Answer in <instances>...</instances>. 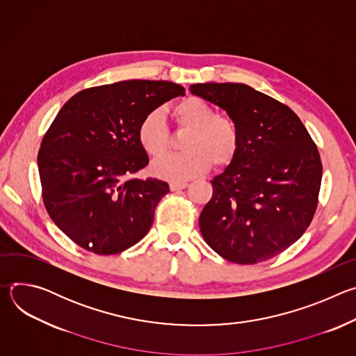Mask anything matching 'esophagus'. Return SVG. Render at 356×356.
<instances>
[{
  "instance_id": "1",
  "label": "esophagus",
  "mask_w": 356,
  "mask_h": 356,
  "mask_svg": "<svg viewBox=\"0 0 356 356\" xmlns=\"http://www.w3.org/2000/svg\"><path fill=\"white\" fill-rule=\"evenodd\" d=\"M187 187L186 181H172L170 183V190L172 191H177V190H183Z\"/></svg>"
}]
</instances>
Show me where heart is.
Returning a JSON list of instances; mask_svg holds the SVG:
<instances>
[{"label": "heart", "mask_w": 356, "mask_h": 356, "mask_svg": "<svg viewBox=\"0 0 356 356\" xmlns=\"http://www.w3.org/2000/svg\"><path fill=\"white\" fill-rule=\"evenodd\" d=\"M179 129H186L181 154L163 158L154 166L159 177L181 181L206 172L211 163L225 168L238 155L241 136L236 122L200 97H186L172 107ZM139 146L149 158H162L170 147V131L159 111L146 113L138 124Z\"/></svg>", "instance_id": "obj_1"}]
</instances>
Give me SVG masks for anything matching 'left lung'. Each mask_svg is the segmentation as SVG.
<instances>
[{
  "instance_id": "left-lung-1",
  "label": "left lung",
  "mask_w": 356,
  "mask_h": 356,
  "mask_svg": "<svg viewBox=\"0 0 356 356\" xmlns=\"http://www.w3.org/2000/svg\"><path fill=\"white\" fill-rule=\"evenodd\" d=\"M190 91L225 110L241 136L236 158L211 181L201 235L232 264L272 259L316 214L323 176L317 145L293 110L246 84L198 83Z\"/></svg>"
}]
</instances>
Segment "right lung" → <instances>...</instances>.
I'll return each mask as SVG.
<instances>
[{"instance_id":"1","label":"right lung","mask_w":356,"mask_h":356,"mask_svg":"<svg viewBox=\"0 0 356 356\" xmlns=\"http://www.w3.org/2000/svg\"><path fill=\"white\" fill-rule=\"evenodd\" d=\"M184 87L127 80L74 94L43 135L38 154L42 200L52 221L95 255L139 242L169 184L134 177L149 158L138 142L142 117Z\"/></svg>"}]
</instances>
